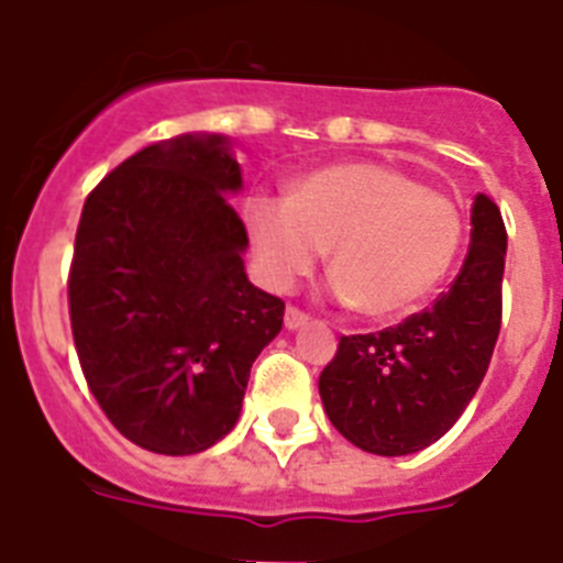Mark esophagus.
<instances>
[{
    "label": "esophagus",
    "mask_w": 563,
    "mask_h": 563,
    "mask_svg": "<svg viewBox=\"0 0 563 563\" xmlns=\"http://www.w3.org/2000/svg\"><path fill=\"white\" fill-rule=\"evenodd\" d=\"M286 329H291V332H295V329H300V325H306L309 323V314H306V311H300L297 309V306H289V309H286Z\"/></svg>",
    "instance_id": "34e87169"
}]
</instances>
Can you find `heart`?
<instances>
[{
  "mask_svg": "<svg viewBox=\"0 0 563 563\" xmlns=\"http://www.w3.org/2000/svg\"><path fill=\"white\" fill-rule=\"evenodd\" d=\"M243 220L272 289H291L329 249L334 295L372 320L418 309L464 240L452 197L384 163H338L295 177L286 197H249Z\"/></svg>",
  "mask_w": 563,
  "mask_h": 563,
  "instance_id": "b5f03b06",
  "label": "heart"
}]
</instances>
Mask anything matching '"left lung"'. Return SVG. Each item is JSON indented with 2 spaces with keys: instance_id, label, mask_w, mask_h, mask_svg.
Listing matches in <instances>:
<instances>
[{
  "instance_id": "left-lung-1",
  "label": "left lung",
  "mask_w": 563,
  "mask_h": 563,
  "mask_svg": "<svg viewBox=\"0 0 563 563\" xmlns=\"http://www.w3.org/2000/svg\"><path fill=\"white\" fill-rule=\"evenodd\" d=\"M504 257L500 211L478 194L470 252L450 289L384 332L340 338L318 389L325 415L346 441L395 457L427 450L450 432L493 361Z\"/></svg>"
}]
</instances>
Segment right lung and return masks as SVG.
<instances>
[{"label":"right lung","instance_id":"right-lung-1","mask_svg":"<svg viewBox=\"0 0 563 563\" xmlns=\"http://www.w3.org/2000/svg\"><path fill=\"white\" fill-rule=\"evenodd\" d=\"M238 159L220 134L136 151L82 206L68 274L70 332L113 427L157 455L234 429L249 372L283 329L280 297L245 277Z\"/></svg>","mask_w":563,"mask_h":563}]
</instances>
